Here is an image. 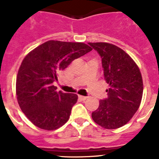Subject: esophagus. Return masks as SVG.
<instances>
[{
	"label": "esophagus",
	"mask_w": 159,
	"mask_h": 159,
	"mask_svg": "<svg viewBox=\"0 0 159 159\" xmlns=\"http://www.w3.org/2000/svg\"><path fill=\"white\" fill-rule=\"evenodd\" d=\"M79 98L82 100H86L88 99V96H84V95H79Z\"/></svg>",
	"instance_id": "34e87169"
}]
</instances>
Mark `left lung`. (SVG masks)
I'll return each instance as SVG.
<instances>
[{"label": "left lung", "instance_id": "1", "mask_svg": "<svg viewBox=\"0 0 159 159\" xmlns=\"http://www.w3.org/2000/svg\"><path fill=\"white\" fill-rule=\"evenodd\" d=\"M102 59V71L110 88L92 113L94 121L106 129L123 127L139 107L143 84L137 64L127 53L108 43H88Z\"/></svg>", "mask_w": 159, "mask_h": 159}]
</instances>
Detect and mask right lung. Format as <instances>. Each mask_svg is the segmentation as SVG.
<instances>
[{
	"label": "right lung",
	"mask_w": 159,
	"mask_h": 159,
	"mask_svg": "<svg viewBox=\"0 0 159 159\" xmlns=\"http://www.w3.org/2000/svg\"><path fill=\"white\" fill-rule=\"evenodd\" d=\"M92 50L84 43L49 40L25 57L16 77V97L35 126L51 130L67 123L78 95L57 92L53 83L73 60Z\"/></svg>",
	"instance_id": "right-lung-1"
}]
</instances>
